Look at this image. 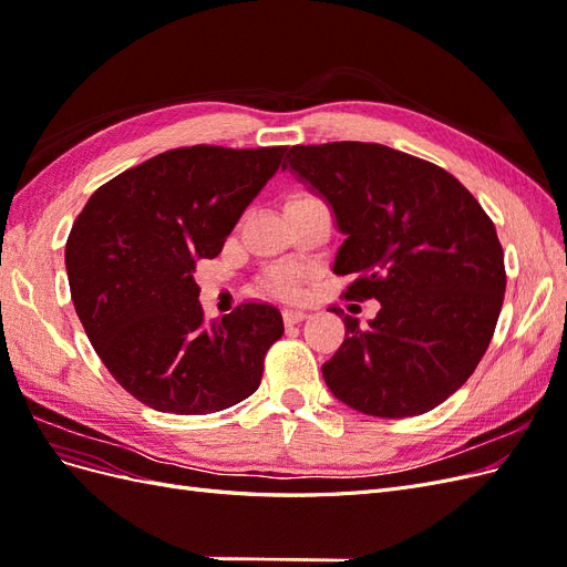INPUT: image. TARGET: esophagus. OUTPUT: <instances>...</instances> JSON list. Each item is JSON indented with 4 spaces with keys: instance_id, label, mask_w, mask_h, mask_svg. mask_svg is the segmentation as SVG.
I'll list each match as a JSON object with an SVG mask.
<instances>
[{
    "instance_id": "34e87169",
    "label": "esophagus",
    "mask_w": 567,
    "mask_h": 567,
    "mask_svg": "<svg viewBox=\"0 0 567 567\" xmlns=\"http://www.w3.org/2000/svg\"><path fill=\"white\" fill-rule=\"evenodd\" d=\"M305 319H310V312L305 310H284V321L286 326H293V323H300Z\"/></svg>"
}]
</instances>
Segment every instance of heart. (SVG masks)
Returning <instances> with one entry per match:
<instances>
[{
	"instance_id": "b5f03b06",
	"label": "heart",
	"mask_w": 567,
	"mask_h": 567,
	"mask_svg": "<svg viewBox=\"0 0 567 567\" xmlns=\"http://www.w3.org/2000/svg\"><path fill=\"white\" fill-rule=\"evenodd\" d=\"M302 198H310V196H300L296 200H302ZM274 288H277L281 296H290V293H293V281H290V277H286V274H284V277H279L277 284H274Z\"/></svg>"
}]
</instances>
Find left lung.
<instances>
[{
    "label": "left lung",
    "instance_id": "left-lung-1",
    "mask_svg": "<svg viewBox=\"0 0 567 567\" xmlns=\"http://www.w3.org/2000/svg\"><path fill=\"white\" fill-rule=\"evenodd\" d=\"M288 169L346 236L333 274L350 300L375 298L367 326L321 367L336 398L379 419L419 416L471 379L502 312L504 250L492 219L447 169L383 144L293 146ZM338 315V310H333Z\"/></svg>",
    "mask_w": 567,
    "mask_h": 567
}]
</instances>
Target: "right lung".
Here are the masks:
<instances>
[{"instance_id":"add662e5","label":"right lung","mask_w":567,"mask_h":567,"mask_svg":"<svg viewBox=\"0 0 567 567\" xmlns=\"http://www.w3.org/2000/svg\"><path fill=\"white\" fill-rule=\"evenodd\" d=\"M286 146H188L117 175L92 194L65 244L75 312L113 379L142 404L198 416L257 390L277 307L246 302L205 321L194 271L277 175Z\"/></svg>"}]
</instances>
